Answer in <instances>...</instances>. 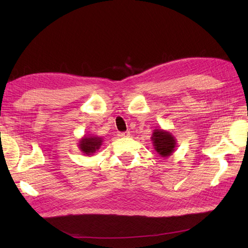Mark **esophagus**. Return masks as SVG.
<instances>
[{"mask_svg": "<svg viewBox=\"0 0 248 248\" xmlns=\"http://www.w3.org/2000/svg\"><path fill=\"white\" fill-rule=\"evenodd\" d=\"M119 136H121V137H127V136H129V132H122V133L119 134Z\"/></svg>", "mask_w": 248, "mask_h": 248, "instance_id": "esophagus-1", "label": "esophagus"}]
</instances>
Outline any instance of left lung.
I'll return each instance as SVG.
<instances>
[{
  "label": "left lung",
  "instance_id": "8db88e82",
  "mask_svg": "<svg viewBox=\"0 0 248 248\" xmlns=\"http://www.w3.org/2000/svg\"><path fill=\"white\" fill-rule=\"evenodd\" d=\"M152 140L154 141L156 152L162 157H168L171 155L173 152L176 141L171 136V134L161 131V129H156L153 134Z\"/></svg>",
  "mask_w": 248,
  "mask_h": 248
}]
</instances>
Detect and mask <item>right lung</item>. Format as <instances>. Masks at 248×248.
<instances>
[{
    "label": "right lung",
    "mask_w": 248,
    "mask_h": 248,
    "mask_svg": "<svg viewBox=\"0 0 248 248\" xmlns=\"http://www.w3.org/2000/svg\"><path fill=\"white\" fill-rule=\"evenodd\" d=\"M101 143H102V140L100 137H84L83 140H81L79 146L84 154L91 155L100 148Z\"/></svg>",
    "instance_id": "right-lung-1"
}]
</instances>
